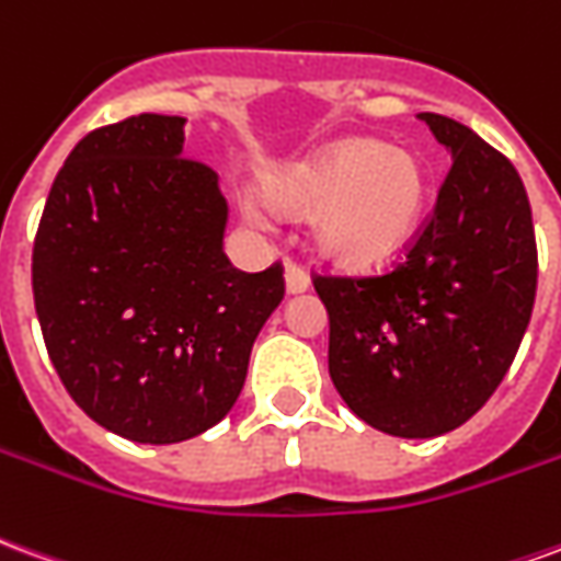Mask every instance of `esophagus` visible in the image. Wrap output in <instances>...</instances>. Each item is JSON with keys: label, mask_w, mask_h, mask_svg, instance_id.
Listing matches in <instances>:
<instances>
[{"label": "esophagus", "mask_w": 561, "mask_h": 561, "mask_svg": "<svg viewBox=\"0 0 561 561\" xmlns=\"http://www.w3.org/2000/svg\"><path fill=\"white\" fill-rule=\"evenodd\" d=\"M285 288L288 294H304L309 288V276L297 261H288V267H285Z\"/></svg>", "instance_id": "obj_1"}]
</instances>
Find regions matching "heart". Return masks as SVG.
<instances>
[{"instance_id": "heart-1", "label": "heart", "mask_w": 561, "mask_h": 561, "mask_svg": "<svg viewBox=\"0 0 561 561\" xmlns=\"http://www.w3.org/2000/svg\"><path fill=\"white\" fill-rule=\"evenodd\" d=\"M267 192L285 213H312V245L333 267L369 273L400 261L421 228L426 173L405 149L345 138L270 173ZM264 221V213L249 207Z\"/></svg>"}]
</instances>
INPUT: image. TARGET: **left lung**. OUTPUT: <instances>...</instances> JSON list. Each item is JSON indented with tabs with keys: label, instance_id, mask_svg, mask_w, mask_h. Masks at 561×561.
<instances>
[{
	"label": "left lung",
	"instance_id": "obj_1",
	"mask_svg": "<svg viewBox=\"0 0 561 561\" xmlns=\"http://www.w3.org/2000/svg\"><path fill=\"white\" fill-rule=\"evenodd\" d=\"M450 171L409 252L376 276L312 273L330 318V378L360 421L400 438L481 412L517 357L538 288L517 168L469 126L421 114Z\"/></svg>",
	"mask_w": 561,
	"mask_h": 561
}]
</instances>
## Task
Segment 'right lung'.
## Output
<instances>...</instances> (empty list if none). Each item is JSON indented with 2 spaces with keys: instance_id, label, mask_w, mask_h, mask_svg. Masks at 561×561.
<instances>
[{
  "instance_id": "right-lung-1",
  "label": "right lung",
  "mask_w": 561,
  "mask_h": 561,
  "mask_svg": "<svg viewBox=\"0 0 561 561\" xmlns=\"http://www.w3.org/2000/svg\"><path fill=\"white\" fill-rule=\"evenodd\" d=\"M183 116L90 131L59 168L32 245V294L56 373L92 421L171 445L240 397L257 330L285 297L282 264L221 252L216 171L183 156Z\"/></svg>"
}]
</instances>
